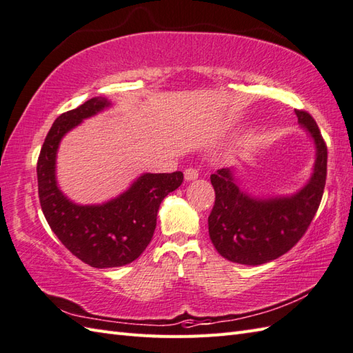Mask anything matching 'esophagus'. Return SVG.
<instances>
[{"label":"esophagus","instance_id":"34e87169","mask_svg":"<svg viewBox=\"0 0 353 353\" xmlns=\"http://www.w3.org/2000/svg\"><path fill=\"white\" fill-rule=\"evenodd\" d=\"M196 177H199V170L194 168V167H190L185 170V179L190 182V180H195Z\"/></svg>","mask_w":353,"mask_h":353}]
</instances>
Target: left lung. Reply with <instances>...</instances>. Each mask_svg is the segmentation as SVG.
Returning <instances> with one entry per match:
<instances>
[{
	"instance_id": "obj_1",
	"label": "left lung",
	"mask_w": 353,
	"mask_h": 353,
	"mask_svg": "<svg viewBox=\"0 0 353 353\" xmlns=\"http://www.w3.org/2000/svg\"><path fill=\"white\" fill-rule=\"evenodd\" d=\"M294 112L313 137L317 150L314 173L298 194L256 200L239 190L228 168L210 176L215 204L208 219L209 236L221 256L234 263L257 266L290 251L305 234L321 206L327 149L314 119L304 110Z\"/></svg>"
}]
</instances>
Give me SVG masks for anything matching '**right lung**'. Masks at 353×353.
I'll list each match as a JSON object with an SVG mask.
<instances>
[{
	"mask_svg": "<svg viewBox=\"0 0 353 353\" xmlns=\"http://www.w3.org/2000/svg\"><path fill=\"white\" fill-rule=\"evenodd\" d=\"M93 97L57 117L37 159L39 200L51 230L73 256L93 268L132 263L150 243L159 204L182 185L183 173H147L117 199L101 206H79L61 194L55 180V154L60 139L72 128L108 106Z\"/></svg>",
	"mask_w": 353,
	"mask_h": 353,
	"instance_id": "add662e5",
	"label": "right lung"
}]
</instances>
